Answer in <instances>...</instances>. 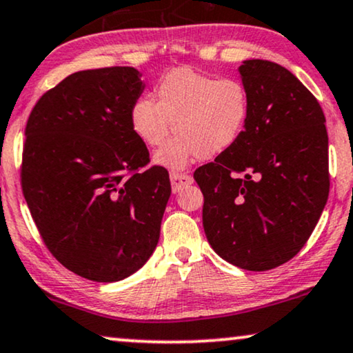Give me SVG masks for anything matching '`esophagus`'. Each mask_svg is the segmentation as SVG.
Returning <instances> with one entry per match:
<instances>
[{"instance_id": "obj_1", "label": "esophagus", "mask_w": 353, "mask_h": 353, "mask_svg": "<svg viewBox=\"0 0 353 353\" xmlns=\"http://www.w3.org/2000/svg\"><path fill=\"white\" fill-rule=\"evenodd\" d=\"M192 182H193L192 176L185 174V172H176V171L171 172V185H172V192L174 193L182 190L183 187L190 185Z\"/></svg>"}]
</instances>
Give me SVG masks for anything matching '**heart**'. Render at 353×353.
<instances>
[{"label":"heart","instance_id":"obj_1","mask_svg":"<svg viewBox=\"0 0 353 353\" xmlns=\"http://www.w3.org/2000/svg\"><path fill=\"white\" fill-rule=\"evenodd\" d=\"M157 99L132 105L131 125L147 147H160L172 128L177 136L157 152L155 163L182 170L195 158H214L238 142L250 118V94L236 78L181 67L158 83Z\"/></svg>","mask_w":353,"mask_h":353}]
</instances>
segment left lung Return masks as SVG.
Instances as JSON below:
<instances>
[{
    "label": "left lung",
    "mask_w": 353,
    "mask_h": 353,
    "mask_svg": "<svg viewBox=\"0 0 353 353\" xmlns=\"http://www.w3.org/2000/svg\"><path fill=\"white\" fill-rule=\"evenodd\" d=\"M250 94L241 137L198 168L203 227L222 259L264 272L292 259L330 193L325 113L290 70L252 59L240 67Z\"/></svg>",
    "instance_id": "8db88e82"
}]
</instances>
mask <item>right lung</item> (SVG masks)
Returning a JSON list of instances; mask_svg holds the SVG:
<instances>
[{
	"label": "right lung",
	"mask_w": 353,
	"mask_h": 353,
	"mask_svg": "<svg viewBox=\"0 0 353 353\" xmlns=\"http://www.w3.org/2000/svg\"><path fill=\"white\" fill-rule=\"evenodd\" d=\"M132 67L72 73L34 103L21 183L44 245L63 267L101 283L132 275L155 251L171 195L131 125L145 84Z\"/></svg>",
	"instance_id": "obj_1"
}]
</instances>
